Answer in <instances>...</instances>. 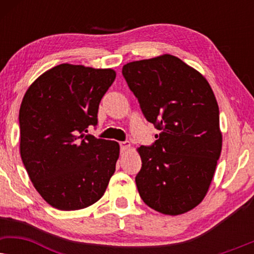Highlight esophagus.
Listing matches in <instances>:
<instances>
[{"instance_id": "esophagus-1", "label": "esophagus", "mask_w": 254, "mask_h": 254, "mask_svg": "<svg viewBox=\"0 0 254 254\" xmlns=\"http://www.w3.org/2000/svg\"><path fill=\"white\" fill-rule=\"evenodd\" d=\"M120 149H121V152H125V151L129 150V149H130V143L128 141L120 142Z\"/></svg>"}]
</instances>
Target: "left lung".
<instances>
[{
  "label": "left lung",
  "mask_w": 254,
  "mask_h": 254,
  "mask_svg": "<svg viewBox=\"0 0 254 254\" xmlns=\"http://www.w3.org/2000/svg\"><path fill=\"white\" fill-rule=\"evenodd\" d=\"M123 75L145 119L159 130L154 144L137 148L138 194L162 214L187 213L206 196L222 150L213 90L199 71L170 54L129 62Z\"/></svg>",
  "instance_id": "1"
}]
</instances>
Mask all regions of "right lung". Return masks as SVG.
<instances>
[{
    "label": "right lung",
    "instance_id": "add662e5",
    "mask_svg": "<svg viewBox=\"0 0 254 254\" xmlns=\"http://www.w3.org/2000/svg\"><path fill=\"white\" fill-rule=\"evenodd\" d=\"M113 69L62 64L40 75L19 109L20 157L34 189L52 207L78 210L97 202L116 171L120 147L88 133L97 125Z\"/></svg>",
    "mask_w": 254,
    "mask_h": 254
}]
</instances>
